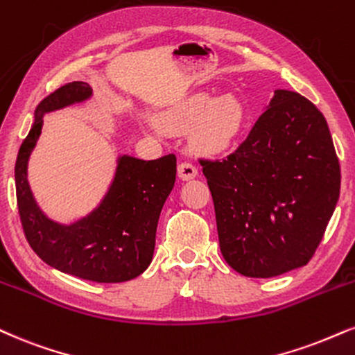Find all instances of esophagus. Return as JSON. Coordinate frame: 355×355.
<instances>
[{"mask_svg": "<svg viewBox=\"0 0 355 355\" xmlns=\"http://www.w3.org/2000/svg\"><path fill=\"white\" fill-rule=\"evenodd\" d=\"M177 172L182 180H191V178H195L198 175V170H196V166L191 162H180Z\"/></svg>", "mask_w": 355, "mask_h": 355, "instance_id": "1", "label": "esophagus"}]
</instances>
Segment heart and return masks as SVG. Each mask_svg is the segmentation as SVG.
Returning <instances> with one entry per match:
<instances>
[{"label":"heart","mask_w":355,"mask_h":355,"mask_svg":"<svg viewBox=\"0 0 355 355\" xmlns=\"http://www.w3.org/2000/svg\"><path fill=\"white\" fill-rule=\"evenodd\" d=\"M159 122L170 132H189L195 127L196 147L208 153H221L241 135L245 110L233 97L211 101L207 94H198L162 114Z\"/></svg>","instance_id":"1"}]
</instances>
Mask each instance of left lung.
I'll return each mask as SVG.
<instances>
[{"label": "left lung", "mask_w": 355, "mask_h": 355, "mask_svg": "<svg viewBox=\"0 0 355 355\" xmlns=\"http://www.w3.org/2000/svg\"><path fill=\"white\" fill-rule=\"evenodd\" d=\"M200 165L221 254L234 271L272 277L309 263L340 191L331 132L313 102L277 89L236 150Z\"/></svg>", "instance_id": "8db88e82"}]
</instances>
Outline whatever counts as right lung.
<instances>
[{
	"label": "right lung",
	"mask_w": 355,
	"mask_h": 355,
	"mask_svg": "<svg viewBox=\"0 0 355 355\" xmlns=\"http://www.w3.org/2000/svg\"><path fill=\"white\" fill-rule=\"evenodd\" d=\"M91 85L76 80L55 89L36 107V121L21 144L15 165L16 200L24 236L44 263L94 283H123L147 270L155 248L159 216L175 185L177 157L139 160L123 155L99 207L74 225L46 218L28 185V160L46 112L83 102Z\"/></svg>",
	"instance_id": "1"
}]
</instances>
